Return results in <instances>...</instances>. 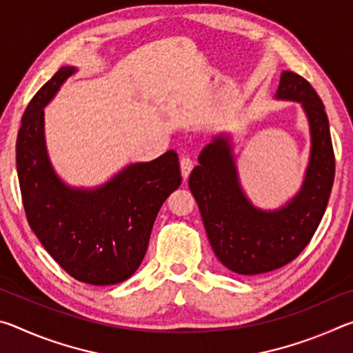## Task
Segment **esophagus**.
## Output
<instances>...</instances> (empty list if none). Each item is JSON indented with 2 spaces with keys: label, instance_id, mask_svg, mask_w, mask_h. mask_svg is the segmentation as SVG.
<instances>
[{
  "label": "esophagus",
  "instance_id": "obj_1",
  "mask_svg": "<svg viewBox=\"0 0 353 353\" xmlns=\"http://www.w3.org/2000/svg\"><path fill=\"white\" fill-rule=\"evenodd\" d=\"M193 166H194V162L190 157H182L181 159V170H182V176L185 179L190 176V172H191V170H193Z\"/></svg>",
  "mask_w": 353,
  "mask_h": 353
}]
</instances>
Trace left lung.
Here are the masks:
<instances>
[{"mask_svg": "<svg viewBox=\"0 0 353 353\" xmlns=\"http://www.w3.org/2000/svg\"><path fill=\"white\" fill-rule=\"evenodd\" d=\"M276 98L302 104L312 135L305 179L288 204L272 212L250 204L238 181L230 141L224 135L202 149L199 165L188 181L214 255L225 268L243 276L270 272L294 260L318 229L333 187L330 128L312 83L297 73L283 71Z\"/></svg>", "mask_w": 353, "mask_h": 353, "instance_id": "1", "label": "left lung"}]
</instances>
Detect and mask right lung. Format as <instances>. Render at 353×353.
Segmentation results:
<instances>
[{
  "label": "right lung",
  "instance_id": "add662e5",
  "mask_svg": "<svg viewBox=\"0 0 353 353\" xmlns=\"http://www.w3.org/2000/svg\"><path fill=\"white\" fill-rule=\"evenodd\" d=\"M76 71L62 67L34 94L17 139V171L28 223L71 277L90 285L129 279L145 259L166 198L182 182L177 154L132 163L94 190L65 185L46 154L43 107Z\"/></svg>",
  "mask_w": 353,
  "mask_h": 353
}]
</instances>
